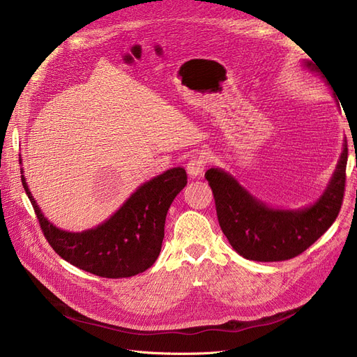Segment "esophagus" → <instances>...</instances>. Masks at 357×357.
Masks as SVG:
<instances>
[{
	"label": "esophagus",
	"instance_id": "esophagus-1",
	"mask_svg": "<svg viewBox=\"0 0 357 357\" xmlns=\"http://www.w3.org/2000/svg\"><path fill=\"white\" fill-rule=\"evenodd\" d=\"M206 166V157L202 153L199 155H193V157L190 158V161L187 162V172L191 178H196L200 176L205 170Z\"/></svg>",
	"mask_w": 357,
	"mask_h": 357
}]
</instances>
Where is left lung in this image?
Listing matches in <instances>:
<instances>
[{
  "label": "left lung",
  "instance_id": "8db88e82",
  "mask_svg": "<svg viewBox=\"0 0 357 357\" xmlns=\"http://www.w3.org/2000/svg\"><path fill=\"white\" fill-rule=\"evenodd\" d=\"M347 155L345 142L323 196L314 205L296 211L268 208L226 172L209 169L205 178L213 190L217 218L227 241L243 258L259 262L287 261L303 253L333 225L341 211Z\"/></svg>",
  "mask_w": 357,
  "mask_h": 357
}]
</instances>
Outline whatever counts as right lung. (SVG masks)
I'll use <instances>...</instances> for the list:
<instances>
[{
    "instance_id": "add662e5",
    "label": "right lung",
    "mask_w": 357,
    "mask_h": 357,
    "mask_svg": "<svg viewBox=\"0 0 357 357\" xmlns=\"http://www.w3.org/2000/svg\"><path fill=\"white\" fill-rule=\"evenodd\" d=\"M40 229L59 257L99 278H131L152 267L161 252L164 223L173 199L187 185L182 167L170 169L137 188L121 209L84 232H66L50 223L21 175Z\"/></svg>"
}]
</instances>
